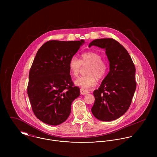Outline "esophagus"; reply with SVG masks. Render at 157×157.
Instances as JSON below:
<instances>
[{
    "instance_id": "34e87169",
    "label": "esophagus",
    "mask_w": 157,
    "mask_h": 157,
    "mask_svg": "<svg viewBox=\"0 0 157 157\" xmlns=\"http://www.w3.org/2000/svg\"><path fill=\"white\" fill-rule=\"evenodd\" d=\"M89 93H90V92L88 90H84L83 88L80 89V94L82 95H86V94H89Z\"/></svg>"
}]
</instances>
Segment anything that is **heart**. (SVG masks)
<instances>
[{
    "label": "heart",
    "mask_w": 157,
    "mask_h": 157,
    "mask_svg": "<svg viewBox=\"0 0 157 157\" xmlns=\"http://www.w3.org/2000/svg\"><path fill=\"white\" fill-rule=\"evenodd\" d=\"M90 65L87 68V75L78 78L75 81V85L82 88H90L96 84L97 79L104 78L108 70L106 62L102 60L101 56L97 52L88 51L82 54L81 60L76 57H72L69 62V69L71 74L77 77L80 73L82 65Z\"/></svg>",
    "instance_id": "b5f03b06"
}]
</instances>
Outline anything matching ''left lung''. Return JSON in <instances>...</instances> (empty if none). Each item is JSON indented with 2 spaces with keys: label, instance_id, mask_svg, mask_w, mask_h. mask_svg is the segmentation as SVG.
<instances>
[{
  "label": "left lung",
  "instance_id": "obj_1",
  "mask_svg": "<svg viewBox=\"0 0 157 157\" xmlns=\"http://www.w3.org/2000/svg\"><path fill=\"white\" fill-rule=\"evenodd\" d=\"M97 46L106 50L109 72L98 90L94 91V116L103 121L115 120L126 112L136 90L135 67L127 50L113 39H95L89 47Z\"/></svg>",
  "mask_w": 157,
  "mask_h": 157
}]
</instances>
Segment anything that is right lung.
<instances>
[{
	"label": "right lung",
	"mask_w": 157,
	"mask_h": 157,
	"mask_svg": "<svg viewBox=\"0 0 157 157\" xmlns=\"http://www.w3.org/2000/svg\"><path fill=\"white\" fill-rule=\"evenodd\" d=\"M85 43L49 40L38 50L29 73L27 92L36 117L49 125L67 120L72 101L80 95L69 69L70 59Z\"/></svg>",
	"instance_id": "1"
}]
</instances>
